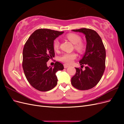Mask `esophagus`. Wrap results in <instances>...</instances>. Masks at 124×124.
I'll list each match as a JSON object with an SVG mask.
<instances>
[{
    "mask_svg": "<svg viewBox=\"0 0 124 124\" xmlns=\"http://www.w3.org/2000/svg\"><path fill=\"white\" fill-rule=\"evenodd\" d=\"M63 66H64V68H68V67H69L68 65H66V64H64V65H63Z\"/></svg>",
    "mask_w": 124,
    "mask_h": 124,
    "instance_id": "34e87169",
    "label": "esophagus"
}]
</instances>
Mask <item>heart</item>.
<instances>
[{
	"instance_id": "heart-1",
	"label": "heart",
	"mask_w": 124,
	"mask_h": 124,
	"mask_svg": "<svg viewBox=\"0 0 124 124\" xmlns=\"http://www.w3.org/2000/svg\"><path fill=\"white\" fill-rule=\"evenodd\" d=\"M67 38L73 44H74L75 49L79 52H83L85 48V44L81 41V37L76 33H70L66 36ZM60 43L58 40L55 39L53 42V48L55 51L59 49ZM77 57V55L74 52L72 53H66L60 56L59 59L60 61L65 62L67 64H71Z\"/></svg>"
}]
</instances>
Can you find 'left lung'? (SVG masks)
Returning <instances> with one entry per match:
<instances>
[{"label": "left lung", "instance_id": "1", "mask_svg": "<svg viewBox=\"0 0 124 124\" xmlns=\"http://www.w3.org/2000/svg\"><path fill=\"white\" fill-rule=\"evenodd\" d=\"M83 33L87 41L85 53L79 62L85 70L76 68V73L71 78V84L76 88L87 90L98 83L106 68V49L101 37L96 31L89 28L73 29Z\"/></svg>", "mask_w": 124, "mask_h": 124}]
</instances>
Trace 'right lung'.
Wrapping results in <instances>:
<instances>
[{"mask_svg": "<svg viewBox=\"0 0 124 124\" xmlns=\"http://www.w3.org/2000/svg\"><path fill=\"white\" fill-rule=\"evenodd\" d=\"M63 32L46 28L37 29L24 45L22 66L25 76L29 84L39 91L46 92L55 87L58 80L56 73L64 68L58 62L54 67H48L46 63L55 56L54 40Z\"/></svg>", "mask_w": 124, "mask_h": 124, "instance_id": "obj_1", "label": "right lung"}]
</instances>
